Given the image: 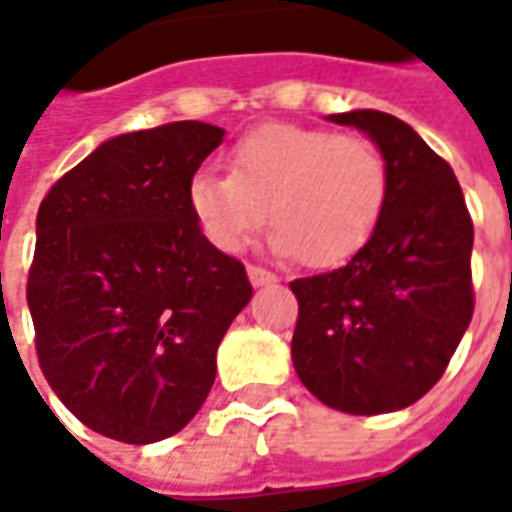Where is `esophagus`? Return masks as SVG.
I'll return each mask as SVG.
<instances>
[{"instance_id": "esophagus-1", "label": "esophagus", "mask_w": 512, "mask_h": 512, "mask_svg": "<svg viewBox=\"0 0 512 512\" xmlns=\"http://www.w3.org/2000/svg\"><path fill=\"white\" fill-rule=\"evenodd\" d=\"M246 274H249V282H252L255 288H263V285H274V282H277V274H271V271L263 266H249L246 268Z\"/></svg>"}]
</instances>
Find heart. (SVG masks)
<instances>
[{
	"label": "heart",
	"mask_w": 512,
	"mask_h": 512,
	"mask_svg": "<svg viewBox=\"0 0 512 512\" xmlns=\"http://www.w3.org/2000/svg\"><path fill=\"white\" fill-rule=\"evenodd\" d=\"M389 200L384 150L359 134L266 123L235 139L227 175L200 172L189 208L222 252H238L268 222L279 255L329 268L367 246Z\"/></svg>",
	"instance_id": "b5f03b06"
}]
</instances>
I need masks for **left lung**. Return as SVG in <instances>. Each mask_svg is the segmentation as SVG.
<instances>
[{
    "instance_id": "obj_1",
    "label": "left lung",
    "mask_w": 512,
    "mask_h": 512,
    "mask_svg": "<svg viewBox=\"0 0 512 512\" xmlns=\"http://www.w3.org/2000/svg\"><path fill=\"white\" fill-rule=\"evenodd\" d=\"M365 131L389 164L376 235L343 268L293 279L301 384L345 414L397 411L444 376L474 312V224L452 167L403 120L332 115Z\"/></svg>"
}]
</instances>
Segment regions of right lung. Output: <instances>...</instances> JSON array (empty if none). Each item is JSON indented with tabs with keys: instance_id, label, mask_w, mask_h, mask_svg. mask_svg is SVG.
I'll return each instance as SVG.
<instances>
[{
	"instance_id": "right-lung-1",
	"label": "right lung",
	"mask_w": 512,
	"mask_h": 512,
	"mask_svg": "<svg viewBox=\"0 0 512 512\" xmlns=\"http://www.w3.org/2000/svg\"><path fill=\"white\" fill-rule=\"evenodd\" d=\"M222 136L197 120L120 134L40 202L27 279L40 370L106 439L153 444L186 428L252 299L244 263L189 208L191 178Z\"/></svg>"
}]
</instances>
